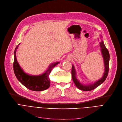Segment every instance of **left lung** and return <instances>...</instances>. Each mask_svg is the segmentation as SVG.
<instances>
[{
  "instance_id": "left-lung-1",
  "label": "left lung",
  "mask_w": 122,
  "mask_h": 122,
  "mask_svg": "<svg viewBox=\"0 0 122 122\" xmlns=\"http://www.w3.org/2000/svg\"><path fill=\"white\" fill-rule=\"evenodd\" d=\"M99 43H100V46L101 48V51L102 53V55L103 58L104 63V67H105L104 73L102 78H101L100 80H99L98 81H97L96 82L93 83V84H91L89 85H82L79 81L77 78H76V70L75 69L74 65H72V76L73 81L75 83L76 86L81 91H91L93 90V89L97 88L101 84H102V83L105 81L108 76L109 70V59H110L109 53L108 49L105 47L103 41H101Z\"/></svg>"
}]
</instances>
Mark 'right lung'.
I'll return each instance as SVG.
<instances>
[{"instance_id": "obj_1", "label": "right lung", "mask_w": 122, "mask_h": 122, "mask_svg": "<svg viewBox=\"0 0 122 122\" xmlns=\"http://www.w3.org/2000/svg\"><path fill=\"white\" fill-rule=\"evenodd\" d=\"M19 44L16 46L14 51V58L13 63V69L15 75L18 80L25 87L30 90L35 92H41L46 90L50 86V79L49 76L55 66L59 63V62L51 64L46 71L43 74L33 76L25 73L19 65L16 59V50Z\"/></svg>"}]
</instances>
